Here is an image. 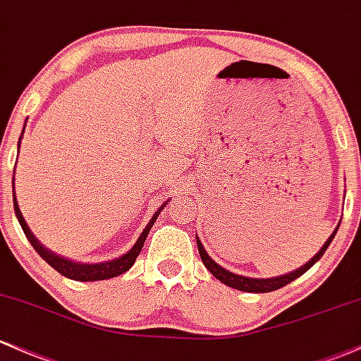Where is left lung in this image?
I'll use <instances>...</instances> for the list:
<instances>
[{
	"mask_svg": "<svg viewBox=\"0 0 361 361\" xmlns=\"http://www.w3.org/2000/svg\"><path fill=\"white\" fill-rule=\"evenodd\" d=\"M338 228H339V226H338ZM338 228H336L334 233L329 236L326 243H324V247L319 250V253H315L314 259L308 260L307 264L302 265L300 269H296V271L290 272V274H284V276H279V277H271V279H252V277H243V276H238V274H233V272L226 271V269L221 267L219 264L214 262L211 257H209V253L205 252L204 245L200 243L199 238H197V247H199L200 259H202V262H204L205 267L211 271V274L214 277H217L221 283H224L226 286L235 288V290H240V291H248V293H269V291H274V290H279V288L286 286V284H290L291 281H295L296 277L305 274V272H307L308 269H310L312 265H314L317 260H319L320 257L324 255V252L327 250V247L331 245V241L334 240Z\"/></svg>",
	"mask_w": 361,
	"mask_h": 361,
	"instance_id": "1",
	"label": "left lung"
}]
</instances>
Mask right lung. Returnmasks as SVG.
I'll return each mask as SVG.
<instances>
[{
  "label": "right lung",
  "mask_w": 361,
  "mask_h": 361,
  "mask_svg": "<svg viewBox=\"0 0 361 361\" xmlns=\"http://www.w3.org/2000/svg\"><path fill=\"white\" fill-rule=\"evenodd\" d=\"M20 140H22V135H20ZM18 145H20V142H18ZM13 181H15V178H13ZM13 207H15V216H17L18 223H20V226H22L27 240H29L30 245L34 247V250L37 252L39 255H41L42 259H44L46 262L54 269V271H58L61 276L70 277V279H75V281H102V279H109V277H116V276L123 274V272L128 271V269L135 264L138 253H140L142 247H144L145 238H147L154 221L157 219V216H159V212L162 211V207H161L159 211L154 214L152 219L149 221V224L145 226V229L142 231L140 238L137 240V243L133 245V247L130 248L125 255H121L120 259H114V260H111V262H104V264H77V262H71V260L63 259V257H59V255H54L53 252L46 250V248L34 238L32 231H30L29 226H27V223H25V219H23L22 212H20L18 202H17V199H15V192H13Z\"/></svg>",
  "instance_id": "obj_1"
}]
</instances>
